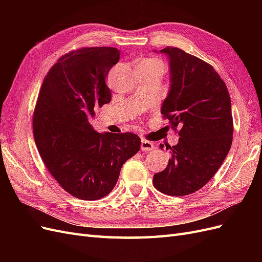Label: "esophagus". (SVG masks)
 Returning <instances> with one entry per match:
<instances>
[{"mask_svg":"<svg viewBox=\"0 0 262 262\" xmlns=\"http://www.w3.org/2000/svg\"><path fill=\"white\" fill-rule=\"evenodd\" d=\"M153 148H154L153 142H149L146 139H142V141H141V149L142 150H145V152H147V150H152Z\"/></svg>","mask_w":262,"mask_h":262,"instance_id":"esophagus-1","label":"esophagus"}]
</instances>
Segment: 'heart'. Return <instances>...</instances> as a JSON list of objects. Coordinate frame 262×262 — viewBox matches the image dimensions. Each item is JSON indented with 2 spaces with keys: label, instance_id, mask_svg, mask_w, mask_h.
Returning <instances> with one entry per match:
<instances>
[{
  "label": "heart",
  "instance_id": "obj_1",
  "mask_svg": "<svg viewBox=\"0 0 262 262\" xmlns=\"http://www.w3.org/2000/svg\"><path fill=\"white\" fill-rule=\"evenodd\" d=\"M152 61H156V60H152Z\"/></svg>",
  "mask_w": 262,
  "mask_h": 262
}]
</instances>
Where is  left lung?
<instances>
[{
    "mask_svg": "<svg viewBox=\"0 0 262 262\" xmlns=\"http://www.w3.org/2000/svg\"><path fill=\"white\" fill-rule=\"evenodd\" d=\"M169 57L170 90L161 113L177 131L167 167L153 177L165 194L193 193L211 180L223 164L233 141L231 97L214 68L179 48L162 50ZM160 147L163 149L164 145Z\"/></svg>",
    "mask_w": 262,
    "mask_h": 262,
    "instance_id": "left-lung-1",
    "label": "left lung"
}]
</instances>
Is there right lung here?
Wrapping results in <instances>:
<instances>
[{
  "label": "right lung",
  "mask_w": 262,
  "mask_h": 262,
  "mask_svg": "<svg viewBox=\"0 0 262 262\" xmlns=\"http://www.w3.org/2000/svg\"><path fill=\"white\" fill-rule=\"evenodd\" d=\"M120 58L113 47L72 50L46 75L33 116L38 152L68 193L98 200L112 192L122 165L141 147L137 134L98 133L90 121L112 100L106 78Z\"/></svg>",
  "instance_id": "right-lung-1"
}]
</instances>
